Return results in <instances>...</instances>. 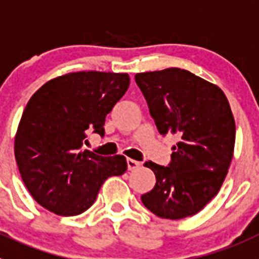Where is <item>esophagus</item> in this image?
<instances>
[{"instance_id": "obj_1", "label": "esophagus", "mask_w": 259, "mask_h": 259, "mask_svg": "<svg viewBox=\"0 0 259 259\" xmlns=\"http://www.w3.org/2000/svg\"><path fill=\"white\" fill-rule=\"evenodd\" d=\"M126 164H127V170H130V171L138 169V167L141 166V162L135 161V160H133V158H127Z\"/></svg>"}]
</instances>
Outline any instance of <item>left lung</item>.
Returning a JSON list of instances; mask_svg holds the SVG:
<instances>
[{"mask_svg":"<svg viewBox=\"0 0 259 259\" xmlns=\"http://www.w3.org/2000/svg\"><path fill=\"white\" fill-rule=\"evenodd\" d=\"M158 133L179 138L167 166L147 161L156 185L142 202L160 218L199 213L215 196L231 164L235 120L225 93L181 68L135 74Z\"/></svg>","mask_w":259,"mask_h":259,"instance_id":"obj_1","label":"left lung"}]
</instances>
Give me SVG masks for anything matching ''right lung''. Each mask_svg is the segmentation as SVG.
I'll list each match as a JSON object with an SVG mask.
<instances>
[{
  "mask_svg": "<svg viewBox=\"0 0 259 259\" xmlns=\"http://www.w3.org/2000/svg\"><path fill=\"white\" fill-rule=\"evenodd\" d=\"M127 73L73 72L42 85L28 102L15 135L25 187L41 206L64 217L94 204L108 177L126 171L122 155L82 151L88 133L103 137L106 116L129 88Z\"/></svg>",
  "mask_w": 259,
  "mask_h": 259,
  "instance_id": "obj_1",
  "label": "right lung"
}]
</instances>
